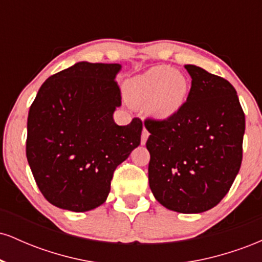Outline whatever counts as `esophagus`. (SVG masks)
<instances>
[{
    "label": "esophagus",
    "instance_id": "obj_1",
    "mask_svg": "<svg viewBox=\"0 0 262 262\" xmlns=\"http://www.w3.org/2000/svg\"><path fill=\"white\" fill-rule=\"evenodd\" d=\"M148 138H149V132H148V129L144 127L143 132H141V144H143V145L146 143Z\"/></svg>",
    "mask_w": 262,
    "mask_h": 262
}]
</instances>
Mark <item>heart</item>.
<instances>
[{
    "mask_svg": "<svg viewBox=\"0 0 262 262\" xmlns=\"http://www.w3.org/2000/svg\"><path fill=\"white\" fill-rule=\"evenodd\" d=\"M188 92L187 77L170 66L159 65L124 83V95L135 108L148 106L156 119H169L181 110Z\"/></svg>",
    "mask_w": 262,
    "mask_h": 262,
    "instance_id": "heart-1",
    "label": "heart"
}]
</instances>
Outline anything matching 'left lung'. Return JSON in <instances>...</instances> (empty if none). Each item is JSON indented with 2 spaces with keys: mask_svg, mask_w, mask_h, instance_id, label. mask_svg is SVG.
Instances as JSON below:
<instances>
[{
  "mask_svg": "<svg viewBox=\"0 0 262 262\" xmlns=\"http://www.w3.org/2000/svg\"><path fill=\"white\" fill-rule=\"evenodd\" d=\"M191 90L169 119L146 118L149 186L158 202L179 213L206 212L223 200L240 170L245 114L233 85L185 65Z\"/></svg>",
  "mask_w": 262,
  "mask_h": 262,
  "instance_id": "8db88e82",
  "label": "left lung"
}]
</instances>
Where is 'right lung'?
I'll use <instances>...</instances> for the list:
<instances>
[{
  "label": "right lung",
  "mask_w": 262,
  "mask_h": 262,
  "mask_svg": "<svg viewBox=\"0 0 262 262\" xmlns=\"http://www.w3.org/2000/svg\"><path fill=\"white\" fill-rule=\"evenodd\" d=\"M119 64L81 61L40 86L27 122L26 154L38 188L59 208L101 206L113 172L140 144L143 122L118 125Z\"/></svg>",
  "instance_id": "add662e5"
}]
</instances>
